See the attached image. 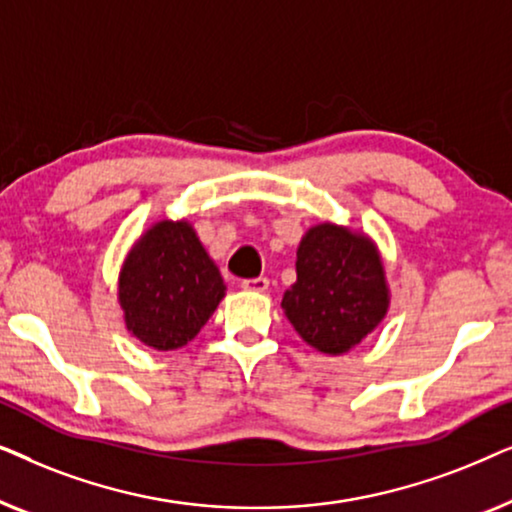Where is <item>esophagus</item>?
Masks as SVG:
<instances>
[{
    "instance_id": "34e87169",
    "label": "esophagus",
    "mask_w": 512,
    "mask_h": 512,
    "mask_svg": "<svg viewBox=\"0 0 512 512\" xmlns=\"http://www.w3.org/2000/svg\"><path fill=\"white\" fill-rule=\"evenodd\" d=\"M240 286H242L244 291H256V293H263V291H268L270 282H268V279H265V277H254V279H242Z\"/></svg>"
}]
</instances>
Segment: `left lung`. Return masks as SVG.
<instances>
[{
	"label": "left lung",
	"mask_w": 512,
	"mask_h": 512,
	"mask_svg": "<svg viewBox=\"0 0 512 512\" xmlns=\"http://www.w3.org/2000/svg\"><path fill=\"white\" fill-rule=\"evenodd\" d=\"M296 275L284 291V314L321 354L352 352L387 317V270L380 247L363 230L333 221L307 228L296 249Z\"/></svg>",
	"instance_id": "8db88e82"
}]
</instances>
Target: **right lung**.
I'll return each instance as SVG.
<instances>
[{"label":"right lung","instance_id":"obj_1","mask_svg":"<svg viewBox=\"0 0 512 512\" xmlns=\"http://www.w3.org/2000/svg\"><path fill=\"white\" fill-rule=\"evenodd\" d=\"M116 296L132 338L174 352L207 324L226 282L191 221L158 219L125 254Z\"/></svg>","mask_w":512,"mask_h":512}]
</instances>
